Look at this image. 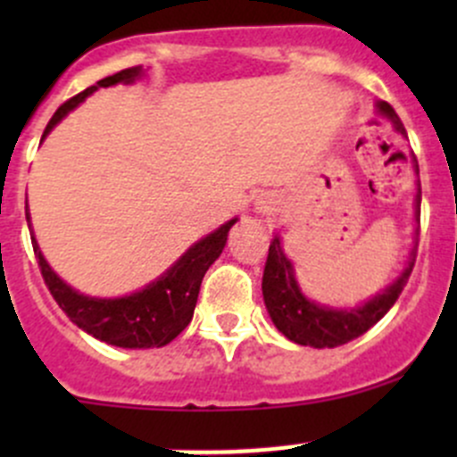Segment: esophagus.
<instances>
[{
	"mask_svg": "<svg viewBox=\"0 0 457 457\" xmlns=\"http://www.w3.org/2000/svg\"><path fill=\"white\" fill-rule=\"evenodd\" d=\"M280 207V201L276 199L274 195H261L256 199V210L261 212V214H274V212H278Z\"/></svg>",
	"mask_w": 457,
	"mask_h": 457,
	"instance_id": "esophagus-1",
	"label": "esophagus"
}]
</instances>
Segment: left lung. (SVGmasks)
Listing matches in <instances>:
<instances>
[{
    "instance_id": "1",
    "label": "left lung",
    "mask_w": 457,
    "mask_h": 457,
    "mask_svg": "<svg viewBox=\"0 0 457 457\" xmlns=\"http://www.w3.org/2000/svg\"><path fill=\"white\" fill-rule=\"evenodd\" d=\"M380 114L391 119L395 130L400 135H407L403 121L395 114L386 101L378 104ZM416 172H418V161H416ZM420 181H418V195H416V245H413L411 254H409V262L404 267L403 274L389 285L382 294L373 296L365 305L358 310H331V307L318 305V303L305 298L301 292L294 276L292 262L283 254L280 247V238H271L270 254H267L265 271H262V298H265L267 312H270L271 322L280 334L287 336L289 340L298 345H310V347L322 349V347H338V345L349 343V340L358 338L365 334L370 327L376 325L386 312L394 307L398 296L403 294L404 285H407L409 276H411L413 265H416L418 254V234H420Z\"/></svg>"
}]
</instances>
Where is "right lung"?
<instances>
[{"instance_id":"right-lung-1","label":"right lung","mask_w":457,"mask_h":457,"mask_svg":"<svg viewBox=\"0 0 457 457\" xmlns=\"http://www.w3.org/2000/svg\"><path fill=\"white\" fill-rule=\"evenodd\" d=\"M141 75V66L126 68V71L117 72V75H110L105 79L96 81V86L86 87L84 92H79V95L68 99L63 105H59V110L53 114L48 126H46L41 139H46V135L72 108H77L87 95H92L96 87H108L121 84V81L123 84H132ZM26 220H30L29 212H26ZM234 223H237V219L228 220L216 232L207 234L205 238L195 243L186 254L179 258L161 278H156L147 287L123 298H90L75 292L71 285L63 283L50 270L46 258L41 256L35 237L30 238L46 287L50 289L57 305L66 312V316L79 329L87 331L95 338L104 340V343L114 345V347L150 349L172 343L190 325L196 307V298H199L203 276H205L212 262L223 252L225 243H228V232Z\"/></svg>"}]
</instances>
